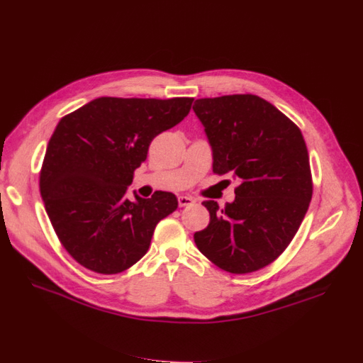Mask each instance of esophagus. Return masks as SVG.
<instances>
[{"instance_id": "34e87169", "label": "esophagus", "mask_w": 363, "mask_h": 363, "mask_svg": "<svg viewBox=\"0 0 363 363\" xmlns=\"http://www.w3.org/2000/svg\"><path fill=\"white\" fill-rule=\"evenodd\" d=\"M194 203H196V201L192 200L191 197H184V196H181V197L178 199V204H179V207H188V206H192Z\"/></svg>"}]
</instances>
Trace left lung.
<instances>
[{
  "mask_svg": "<svg viewBox=\"0 0 363 363\" xmlns=\"http://www.w3.org/2000/svg\"><path fill=\"white\" fill-rule=\"evenodd\" d=\"M213 149V172L239 185L223 208L204 201L200 252L232 274L258 272L292 242L312 199L308 149L299 127L257 94L197 99L192 106Z\"/></svg>",
  "mask_w": 363,
  "mask_h": 363,
  "instance_id": "left-lung-1",
  "label": "left lung"
}]
</instances>
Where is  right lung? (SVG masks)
Here are the masks:
<instances>
[{
	"label": "right lung",
	"mask_w": 363,
	"mask_h": 363,
	"mask_svg": "<svg viewBox=\"0 0 363 363\" xmlns=\"http://www.w3.org/2000/svg\"><path fill=\"white\" fill-rule=\"evenodd\" d=\"M194 98H98L61 118L39 188L65 251L83 267L118 274L147 252L156 225L178 208L172 192L125 197L152 140L179 124Z\"/></svg>",
	"instance_id": "1"
}]
</instances>
